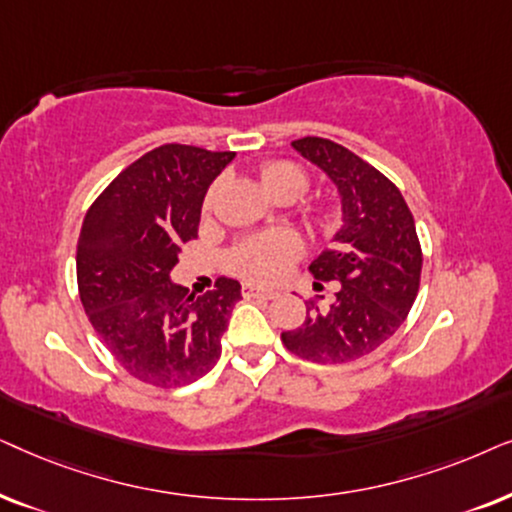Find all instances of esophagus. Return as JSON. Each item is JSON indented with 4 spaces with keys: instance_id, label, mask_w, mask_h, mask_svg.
<instances>
[{
    "instance_id": "obj_1",
    "label": "esophagus",
    "mask_w": 512,
    "mask_h": 512,
    "mask_svg": "<svg viewBox=\"0 0 512 512\" xmlns=\"http://www.w3.org/2000/svg\"><path fill=\"white\" fill-rule=\"evenodd\" d=\"M245 299H274L278 297L276 288H255V285H245L243 288Z\"/></svg>"
}]
</instances>
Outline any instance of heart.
Segmentation results:
<instances>
[{"label":"heart","instance_id":"obj_1","mask_svg":"<svg viewBox=\"0 0 512 512\" xmlns=\"http://www.w3.org/2000/svg\"><path fill=\"white\" fill-rule=\"evenodd\" d=\"M262 180L274 196H302L309 187V175L297 163L271 161L262 166ZM217 185L208 192L206 206H213ZM302 255V243L292 231H269L245 238L231 250L229 264L238 276L250 283H271L281 278L290 264Z\"/></svg>","mask_w":512,"mask_h":512}]
</instances>
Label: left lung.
<instances>
[{"instance_id":"8db88e82","label":"left lung","mask_w":512,"mask_h":512,"mask_svg":"<svg viewBox=\"0 0 512 512\" xmlns=\"http://www.w3.org/2000/svg\"><path fill=\"white\" fill-rule=\"evenodd\" d=\"M304 159L335 182L342 196L337 245L320 252L309 271L337 281L330 306L306 302V320L283 332L285 349L311 363L339 365L372 353L410 313L421 281V245L400 189L377 168L325 138L292 142Z\"/></svg>"}]
</instances>
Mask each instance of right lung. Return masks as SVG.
Here are the masks:
<instances>
[{"instance_id": "1", "label": "right lung", "mask_w": 512, "mask_h": 512, "mask_svg": "<svg viewBox=\"0 0 512 512\" xmlns=\"http://www.w3.org/2000/svg\"><path fill=\"white\" fill-rule=\"evenodd\" d=\"M234 156L175 142L156 147L109 182L81 224V304L109 353L145 384H192L220 360L241 283L222 276L194 297L170 271L182 245L199 236L210 182Z\"/></svg>"}]
</instances>
